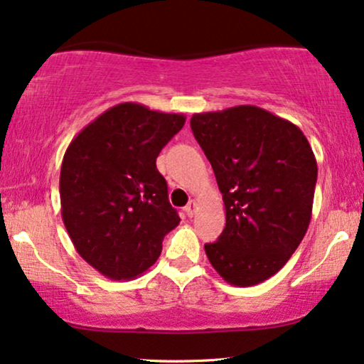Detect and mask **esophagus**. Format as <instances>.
<instances>
[{
  "label": "esophagus",
  "mask_w": 364,
  "mask_h": 364,
  "mask_svg": "<svg viewBox=\"0 0 364 364\" xmlns=\"http://www.w3.org/2000/svg\"><path fill=\"white\" fill-rule=\"evenodd\" d=\"M196 210H198V203H196L195 200H191L190 203H188V205L185 206V211H186V215H188V216H195Z\"/></svg>",
  "instance_id": "1"
}]
</instances>
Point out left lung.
<instances>
[{
	"label": "left lung",
	"mask_w": 364,
	"mask_h": 364,
	"mask_svg": "<svg viewBox=\"0 0 364 364\" xmlns=\"http://www.w3.org/2000/svg\"><path fill=\"white\" fill-rule=\"evenodd\" d=\"M223 195L227 225L205 252L225 282L248 287L287 264L312 216L317 163L296 124L257 105L193 114Z\"/></svg>",
	"instance_id": "1"
}]
</instances>
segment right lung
I'll return each mask as SVG.
<instances>
[{
	"label": "right lung",
	"mask_w": 364,
	"mask_h": 364,
	"mask_svg": "<svg viewBox=\"0 0 364 364\" xmlns=\"http://www.w3.org/2000/svg\"><path fill=\"white\" fill-rule=\"evenodd\" d=\"M185 121L183 114L122 102L68 144L60 169L62 220L79 255L105 277L146 272L164 235L178 227L156 158Z\"/></svg>",
	"instance_id": "add662e5"
}]
</instances>
